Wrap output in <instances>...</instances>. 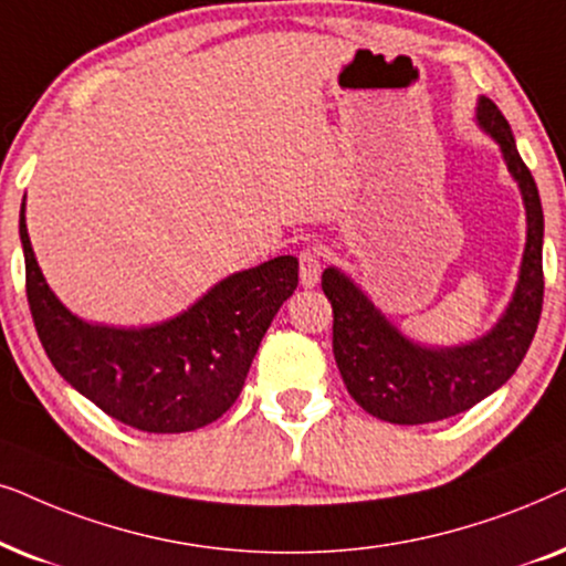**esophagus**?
Wrapping results in <instances>:
<instances>
[{
    "label": "esophagus",
    "instance_id": "1",
    "mask_svg": "<svg viewBox=\"0 0 566 566\" xmlns=\"http://www.w3.org/2000/svg\"><path fill=\"white\" fill-rule=\"evenodd\" d=\"M321 253L315 251V248H307V251L300 253V284H303L305 290H311L321 282Z\"/></svg>",
    "mask_w": 566,
    "mask_h": 566
}]
</instances>
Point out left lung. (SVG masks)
I'll return each instance as SVG.
<instances>
[{
  "label": "left lung",
  "instance_id": "8db88e82",
  "mask_svg": "<svg viewBox=\"0 0 566 566\" xmlns=\"http://www.w3.org/2000/svg\"><path fill=\"white\" fill-rule=\"evenodd\" d=\"M476 124L496 142L525 207V251L500 321L455 346L413 342L342 269L323 271L334 307V357L344 386L361 409L390 424H429L469 411L502 388L523 361L544 305V209L531 170L500 108L481 95Z\"/></svg>",
  "mask_w": 566,
  "mask_h": 566
}]
</instances>
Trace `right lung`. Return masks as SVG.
Segmentation results:
<instances>
[{"mask_svg":"<svg viewBox=\"0 0 566 566\" xmlns=\"http://www.w3.org/2000/svg\"><path fill=\"white\" fill-rule=\"evenodd\" d=\"M25 292L51 365L108 417L142 432L212 424L235 403L271 321L297 287V259L276 255L224 276L176 318L139 328L74 315L49 287L20 207Z\"/></svg>","mask_w":566,"mask_h":566,"instance_id":"1","label":"right lung"}]
</instances>
